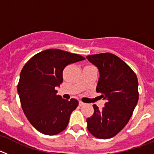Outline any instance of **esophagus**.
<instances>
[{
  "mask_svg": "<svg viewBox=\"0 0 154 154\" xmlns=\"http://www.w3.org/2000/svg\"><path fill=\"white\" fill-rule=\"evenodd\" d=\"M79 105L80 106H84V105H85V103H84L83 102L79 101Z\"/></svg>",
  "mask_w": 154,
  "mask_h": 154,
  "instance_id": "esophagus-1",
  "label": "esophagus"
}]
</instances>
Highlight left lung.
<instances>
[{
    "instance_id": "8db88e82",
    "label": "left lung",
    "mask_w": 154,
    "mask_h": 154,
    "mask_svg": "<svg viewBox=\"0 0 154 154\" xmlns=\"http://www.w3.org/2000/svg\"><path fill=\"white\" fill-rule=\"evenodd\" d=\"M86 58L98 68L96 92L106 100L103 109L93 105L94 113L86 119L87 128L97 138H112L127 124L137 106V77L127 64L111 53L88 55Z\"/></svg>"
}]
</instances>
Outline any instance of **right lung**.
Masks as SVG:
<instances>
[{
	"label": "right lung",
	"instance_id": "obj_1",
	"mask_svg": "<svg viewBox=\"0 0 154 154\" xmlns=\"http://www.w3.org/2000/svg\"><path fill=\"white\" fill-rule=\"evenodd\" d=\"M85 59L77 54L48 49L34 55L23 67L17 92L21 107L31 124L45 135H55L69 124L79 102L62 99L56 87L62 83L66 65Z\"/></svg>",
	"mask_w": 154,
	"mask_h": 154
}]
</instances>
